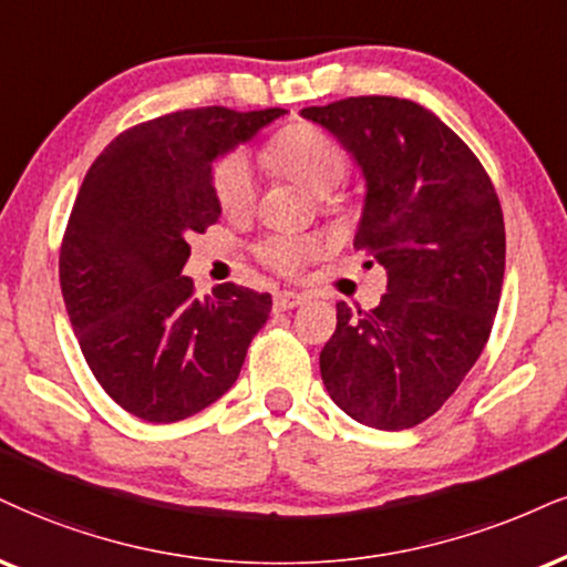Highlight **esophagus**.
Instances as JSON below:
<instances>
[{"mask_svg": "<svg viewBox=\"0 0 567 567\" xmlns=\"http://www.w3.org/2000/svg\"><path fill=\"white\" fill-rule=\"evenodd\" d=\"M299 305H305V297L297 295V291H278V295L272 297V307H276L278 312L295 310Z\"/></svg>", "mask_w": 567, "mask_h": 567, "instance_id": "34e87169", "label": "esophagus"}]
</instances>
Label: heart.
Listing matches in <instances>:
<instances>
[{"label": "heart", "mask_w": 567, "mask_h": 567, "mask_svg": "<svg viewBox=\"0 0 567 567\" xmlns=\"http://www.w3.org/2000/svg\"><path fill=\"white\" fill-rule=\"evenodd\" d=\"M268 157L291 178L316 194L331 192L347 176V152L337 138L318 125L297 123L284 128L268 146ZM218 205L226 213H241L255 202V167L244 152H228L213 173ZM320 241L312 236H272L257 247L265 265L278 272H297L305 262L316 260Z\"/></svg>", "instance_id": "b5f03b06"}]
</instances>
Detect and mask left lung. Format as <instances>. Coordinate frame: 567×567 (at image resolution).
<instances>
[{
  "mask_svg": "<svg viewBox=\"0 0 567 567\" xmlns=\"http://www.w3.org/2000/svg\"><path fill=\"white\" fill-rule=\"evenodd\" d=\"M302 117L358 163L354 247L386 270L379 307L337 305L320 375L358 423L412 429L450 400L492 333L505 278L497 192L463 138L410 100L349 96Z\"/></svg>",
  "mask_w": 567,
  "mask_h": 567,
  "instance_id": "1",
  "label": "left lung"
}]
</instances>
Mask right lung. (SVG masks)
Listing matches in <instances>:
<instances>
[{"mask_svg":"<svg viewBox=\"0 0 567 567\" xmlns=\"http://www.w3.org/2000/svg\"><path fill=\"white\" fill-rule=\"evenodd\" d=\"M286 110H181L123 131L83 178L60 249L70 326L125 412L176 423L220 400L270 316V295L194 297L188 236L220 218L213 163Z\"/></svg>","mask_w":567,"mask_h":567,"instance_id":"add662e5","label":"right lung"}]
</instances>
